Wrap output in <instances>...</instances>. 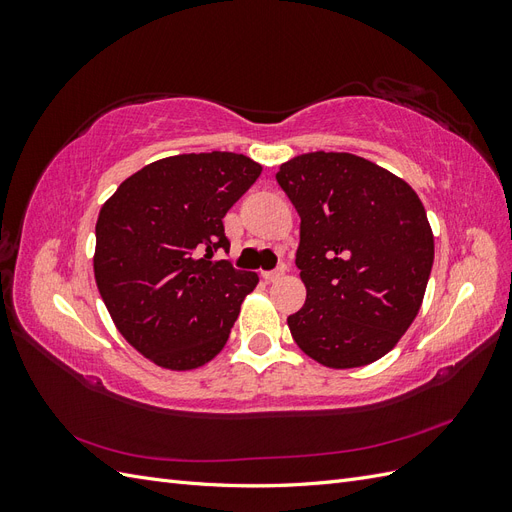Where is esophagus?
<instances>
[{
    "label": "esophagus",
    "instance_id": "34e87169",
    "mask_svg": "<svg viewBox=\"0 0 512 512\" xmlns=\"http://www.w3.org/2000/svg\"><path fill=\"white\" fill-rule=\"evenodd\" d=\"M284 267H280V269H275V271H265V273H262V277H265V282H277V280H280V277L284 275Z\"/></svg>",
    "mask_w": 512,
    "mask_h": 512
}]
</instances>
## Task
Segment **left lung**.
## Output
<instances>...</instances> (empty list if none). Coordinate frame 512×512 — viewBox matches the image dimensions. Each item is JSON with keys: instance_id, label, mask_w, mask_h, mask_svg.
<instances>
[{"instance_id": "8db88e82", "label": "left lung", "mask_w": 512, "mask_h": 512, "mask_svg": "<svg viewBox=\"0 0 512 512\" xmlns=\"http://www.w3.org/2000/svg\"><path fill=\"white\" fill-rule=\"evenodd\" d=\"M275 179L301 215L297 267L307 299L288 316L292 339L333 369L378 361L425 297L433 235L421 198L352 153H303Z\"/></svg>"}]
</instances>
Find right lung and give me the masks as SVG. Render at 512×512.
Returning <instances> with one entry per match:
<instances>
[{
  "mask_svg": "<svg viewBox=\"0 0 512 512\" xmlns=\"http://www.w3.org/2000/svg\"><path fill=\"white\" fill-rule=\"evenodd\" d=\"M262 166L228 151L147 164L100 209L94 273L128 342L160 367L196 369L218 354L258 275L230 260L224 215Z\"/></svg>",
  "mask_w": 512,
  "mask_h": 512,
  "instance_id": "add662e5",
  "label": "right lung"
}]
</instances>
